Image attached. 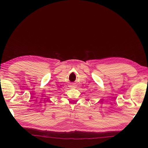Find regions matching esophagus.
Returning a JSON list of instances; mask_svg holds the SVG:
<instances>
[{"instance_id":"1","label":"esophagus","mask_w":148,"mask_h":148,"mask_svg":"<svg viewBox=\"0 0 148 148\" xmlns=\"http://www.w3.org/2000/svg\"><path fill=\"white\" fill-rule=\"evenodd\" d=\"M71 88H74V86H71Z\"/></svg>"}]
</instances>
